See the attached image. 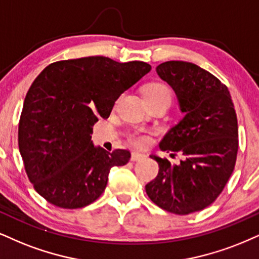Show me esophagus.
Masks as SVG:
<instances>
[{"label": "esophagus", "mask_w": 259, "mask_h": 259, "mask_svg": "<svg viewBox=\"0 0 259 259\" xmlns=\"http://www.w3.org/2000/svg\"><path fill=\"white\" fill-rule=\"evenodd\" d=\"M143 157H144V155L143 154H139V152H133L131 159H132L133 162H136V161H139V159H142Z\"/></svg>", "instance_id": "34e87169"}]
</instances>
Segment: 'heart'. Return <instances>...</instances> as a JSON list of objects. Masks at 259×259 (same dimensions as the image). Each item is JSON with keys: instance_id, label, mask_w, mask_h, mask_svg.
<instances>
[{"instance_id": "heart-1", "label": "heart", "mask_w": 259, "mask_h": 259, "mask_svg": "<svg viewBox=\"0 0 259 259\" xmlns=\"http://www.w3.org/2000/svg\"><path fill=\"white\" fill-rule=\"evenodd\" d=\"M144 97H168L171 98V92L167 85L162 82H152L149 84L144 90ZM151 135L149 133L136 132L128 136V142L136 148H146L151 144Z\"/></svg>"}]
</instances>
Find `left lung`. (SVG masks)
<instances>
[{
	"mask_svg": "<svg viewBox=\"0 0 259 259\" xmlns=\"http://www.w3.org/2000/svg\"><path fill=\"white\" fill-rule=\"evenodd\" d=\"M156 71L173 88L185 114L159 148L184 158L175 164L151 155L159 170L145 191L165 211L188 215L215 202L234 170L239 148L237 113L227 86L199 66L167 61Z\"/></svg>",
	"mask_w": 259,
	"mask_h": 259,
	"instance_id": "obj_1",
	"label": "left lung"
}]
</instances>
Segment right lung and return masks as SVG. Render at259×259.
<instances>
[{"instance_id":"1","label":"right lung","mask_w":259,"mask_h":259,"mask_svg":"<svg viewBox=\"0 0 259 259\" xmlns=\"http://www.w3.org/2000/svg\"><path fill=\"white\" fill-rule=\"evenodd\" d=\"M150 71L142 61L90 56L50 63L34 79L18 143L28 180L44 199L63 209L89 205L104 192L110 168L128 163V150L95 148L92 126Z\"/></svg>"}]
</instances>
